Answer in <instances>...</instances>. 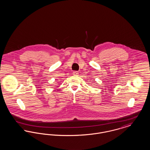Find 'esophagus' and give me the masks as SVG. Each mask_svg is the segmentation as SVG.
<instances>
[{
  "instance_id": "1",
  "label": "esophagus",
  "mask_w": 150,
  "mask_h": 150,
  "mask_svg": "<svg viewBox=\"0 0 150 150\" xmlns=\"http://www.w3.org/2000/svg\"><path fill=\"white\" fill-rule=\"evenodd\" d=\"M72 74L74 75H78L79 72L78 71H74L73 73H72Z\"/></svg>"
}]
</instances>
